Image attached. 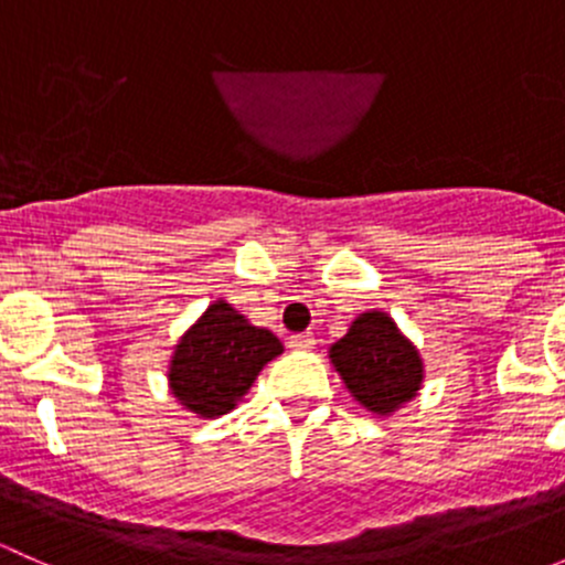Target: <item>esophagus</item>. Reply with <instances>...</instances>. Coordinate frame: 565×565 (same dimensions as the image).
I'll return each mask as SVG.
<instances>
[{
    "mask_svg": "<svg viewBox=\"0 0 565 565\" xmlns=\"http://www.w3.org/2000/svg\"><path fill=\"white\" fill-rule=\"evenodd\" d=\"M287 344L292 347V350H311V347H315V335H311V333H295V335H289Z\"/></svg>",
    "mask_w": 565,
    "mask_h": 565,
    "instance_id": "1",
    "label": "esophagus"
}]
</instances>
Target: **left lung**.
<instances>
[{"instance_id":"8db88e82","label":"left lung","mask_w":565,"mask_h":565,"mask_svg":"<svg viewBox=\"0 0 565 565\" xmlns=\"http://www.w3.org/2000/svg\"><path fill=\"white\" fill-rule=\"evenodd\" d=\"M330 363L358 404L377 415L396 413L424 383V361L385 311H366L330 347Z\"/></svg>"}]
</instances>
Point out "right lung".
<instances>
[{
  "label": "right lung",
  "instance_id": "1",
  "mask_svg": "<svg viewBox=\"0 0 565 565\" xmlns=\"http://www.w3.org/2000/svg\"><path fill=\"white\" fill-rule=\"evenodd\" d=\"M281 352L270 330L250 324L226 300H215L177 341L169 388L199 418H218L237 407L262 366Z\"/></svg>",
  "mask_w": 565,
  "mask_h": 565
}]
</instances>
